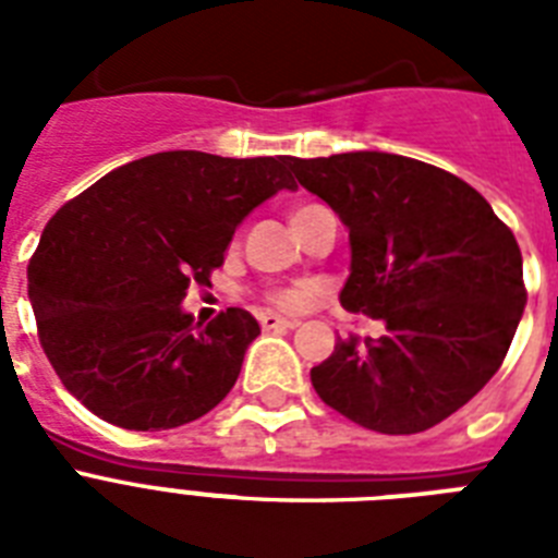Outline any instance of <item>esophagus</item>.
<instances>
[{"instance_id":"esophagus-1","label":"esophagus","mask_w":558,"mask_h":558,"mask_svg":"<svg viewBox=\"0 0 558 558\" xmlns=\"http://www.w3.org/2000/svg\"><path fill=\"white\" fill-rule=\"evenodd\" d=\"M260 327H263V330H295L298 318H283V315L263 313L260 315Z\"/></svg>"}]
</instances>
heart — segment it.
Wrapping results in <instances>:
<instances>
[{"label":"heart","mask_w":558,"mask_h":558,"mask_svg":"<svg viewBox=\"0 0 558 558\" xmlns=\"http://www.w3.org/2000/svg\"><path fill=\"white\" fill-rule=\"evenodd\" d=\"M310 208H313V205H310ZM301 210H306V208H301ZM301 210H298V214H301ZM306 295H310V289H306L304 283H298V287H283V289H275V292H269V301L278 306H287V310H295V306L304 304Z\"/></svg>","instance_id":"1"}]
</instances>
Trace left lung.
Wrapping results in <instances>:
<instances>
[{
    "instance_id": "1",
    "label": "left lung",
    "mask_w": 558,
    "mask_h": 558,
    "mask_svg": "<svg viewBox=\"0 0 558 558\" xmlns=\"http://www.w3.org/2000/svg\"><path fill=\"white\" fill-rule=\"evenodd\" d=\"M350 231L341 306L385 336L339 339L315 393L379 434H416L463 408L501 367L527 304L521 248L454 173L393 153L289 159Z\"/></svg>"
}]
</instances>
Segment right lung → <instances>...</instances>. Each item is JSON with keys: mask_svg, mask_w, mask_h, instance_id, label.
I'll list each match as a JSON object with an SVG mask.
<instances>
[{"mask_svg": "<svg viewBox=\"0 0 558 558\" xmlns=\"http://www.w3.org/2000/svg\"><path fill=\"white\" fill-rule=\"evenodd\" d=\"M289 156H144L65 202L28 263L48 362L92 414L130 432L193 423L234 388L260 324L228 306L208 327L182 310L210 283L234 228L292 191Z\"/></svg>", "mask_w": 558, "mask_h": 558, "instance_id": "1", "label": "right lung"}]
</instances>
